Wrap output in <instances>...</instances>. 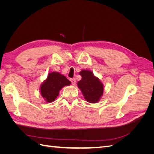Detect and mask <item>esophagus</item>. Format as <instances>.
Segmentation results:
<instances>
[{
    "label": "esophagus",
    "mask_w": 154,
    "mask_h": 154,
    "mask_svg": "<svg viewBox=\"0 0 154 154\" xmlns=\"http://www.w3.org/2000/svg\"><path fill=\"white\" fill-rule=\"evenodd\" d=\"M71 83H72V84L73 85H74L76 84V80L74 78H73V79H71Z\"/></svg>",
    "instance_id": "34e87169"
}]
</instances>
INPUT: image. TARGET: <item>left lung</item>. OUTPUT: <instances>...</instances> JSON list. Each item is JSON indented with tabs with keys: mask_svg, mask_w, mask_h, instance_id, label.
Instances as JSON below:
<instances>
[{
	"mask_svg": "<svg viewBox=\"0 0 154 154\" xmlns=\"http://www.w3.org/2000/svg\"><path fill=\"white\" fill-rule=\"evenodd\" d=\"M80 74L82 79L77 85L85 100L91 103H97L103 94V83L90 70H82Z\"/></svg>",
	"mask_w": 154,
	"mask_h": 154,
	"instance_id": "8db88e82",
	"label": "left lung"
}]
</instances>
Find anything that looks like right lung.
<instances>
[{
    "instance_id": "right-lung-1",
    "label": "right lung",
    "mask_w": 154,
    "mask_h": 154,
    "mask_svg": "<svg viewBox=\"0 0 154 154\" xmlns=\"http://www.w3.org/2000/svg\"><path fill=\"white\" fill-rule=\"evenodd\" d=\"M71 83L63 74L58 72H49L40 86V94L46 103H51L57 98L60 90L65 86H69Z\"/></svg>"
}]
</instances>
